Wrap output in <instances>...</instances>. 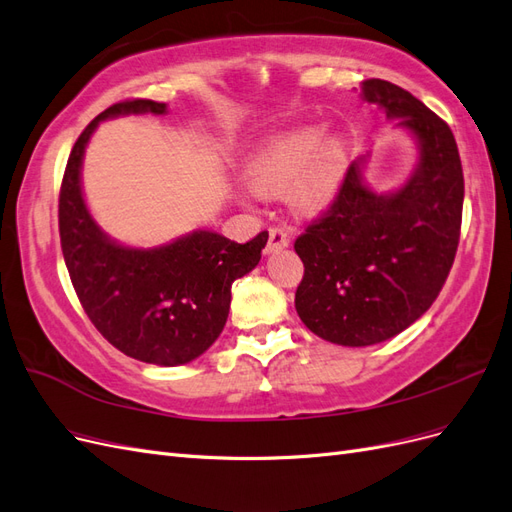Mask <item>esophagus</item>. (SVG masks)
Returning a JSON list of instances; mask_svg holds the SVG:
<instances>
[{
    "mask_svg": "<svg viewBox=\"0 0 512 512\" xmlns=\"http://www.w3.org/2000/svg\"><path fill=\"white\" fill-rule=\"evenodd\" d=\"M288 243H290V237H288L286 228L273 226V228H269V241H267L265 252H267V254L280 252V250H284V247H288Z\"/></svg>",
    "mask_w": 512,
    "mask_h": 512,
    "instance_id": "1",
    "label": "esophagus"
}]
</instances>
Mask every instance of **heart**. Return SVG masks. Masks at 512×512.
<instances>
[{
    "mask_svg": "<svg viewBox=\"0 0 512 512\" xmlns=\"http://www.w3.org/2000/svg\"><path fill=\"white\" fill-rule=\"evenodd\" d=\"M348 145L333 136L322 143V128L307 126L284 132L262 147L247 168L254 190L282 192L294 209L314 213L327 207L344 177Z\"/></svg>",
    "mask_w": 512,
    "mask_h": 512,
    "instance_id": "1",
    "label": "heart"
}]
</instances>
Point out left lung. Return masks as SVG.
<instances>
[{
    "instance_id": "obj_1",
    "label": "left lung",
    "mask_w": 512,
    "mask_h": 512,
    "mask_svg": "<svg viewBox=\"0 0 512 512\" xmlns=\"http://www.w3.org/2000/svg\"><path fill=\"white\" fill-rule=\"evenodd\" d=\"M367 102L397 117L421 147L412 179L378 196L352 162L320 218L294 241L303 280L294 307L305 327L339 346L384 342L421 318L455 262L463 168L448 123L389 81L367 79Z\"/></svg>"
}]
</instances>
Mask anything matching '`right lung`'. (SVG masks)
I'll return each instance as SVG.
<instances>
[{
    "instance_id": "1",
    "label": "right lung",
    "mask_w": 512,
    "mask_h": 512,
    "mask_svg": "<svg viewBox=\"0 0 512 512\" xmlns=\"http://www.w3.org/2000/svg\"><path fill=\"white\" fill-rule=\"evenodd\" d=\"M147 111L162 115L166 104L117 102L76 138L59 190V239L76 297L106 342L136 361L170 367L194 361L220 337L230 286L258 265L269 232L235 243L196 230L156 250L108 241L83 200V151L102 119Z\"/></svg>"
}]
</instances>
